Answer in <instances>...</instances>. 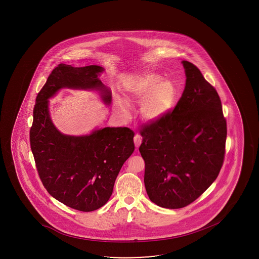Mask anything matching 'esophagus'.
Masks as SVG:
<instances>
[{
	"label": "esophagus",
	"instance_id": "obj_1",
	"mask_svg": "<svg viewBox=\"0 0 259 259\" xmlns=\"http://www.w3.org/2000/svg\"><path fill=\"white\" fill-rule=\"evenodd\" d=\"M134 143L135 146L137 147V149H138L139 146L141 145V143H142V137H141L140 135H136V136H135Z\"/></svg>",
	"mask_w": 259,
	"mask_h": 259
}]
</instances>
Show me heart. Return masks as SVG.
Returning a JSON list of instances; mask_svg holds the SVG:
<instances>
[{"label": "heart", "mask_w": 259, "mask_h": 259, "mask_svg": "<svg viewBox=\"0 0 259 259\" xmlns=\"http://www.w3.org/2000/svg\"><path fill=\"white\" fill-rule=\"evenodd\" d=\"M130 101H141V113L147 121H156L172 109L176 99V88L169 80L160 75L147 73L137 77L126 84ZM122 116L128 117L130 109L126 102L119 103Z\"/></svg>", "instance_id": "b5f03b06"}]
</instances>
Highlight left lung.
<instances>
[{"instance_id":"1","label":"left lung","mask_w":259,"mask_h":259,"mask_svg":"<svg viewBox=\"0 0 259 259\" xmlns=\"http://www.w3.org/2000/svg\"><path fill=\"white\" fill-rule=\"evenodd\" d=\"M182 64L187 80L176 107L140 130L146 191L164 208H182L198 199L217 178L226 154L220 96L196 66Z\"/></svg>"}]
</instances>
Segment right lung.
Returning <instances> with one entry per match:
<instances>
[{"label": "right lung", "instance_id": "1", "mask_svg": "<svg viewBox=\"0 0 259 259\" xmlns=\"http://www.w3.org/2000/svg\"><path fill=\"white\" fill-rule=\"evenodd\" d=\"M99 66L73 67L60 64L36 98L30 146L42 184L54 199L77 211L105 205L125 161L134 152V132L127 127L100 128L89 136L71 137L53 124L48 99L61 88L96 89L106 104L110 90L98 78Z\"/></svg>", "mask_w": 259, "mask_h": 259}]
</instances>
